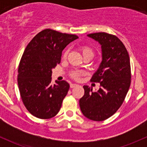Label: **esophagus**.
<instances>
[{"instance_id": "obj_1", "label": "esophagus", "mask_w": 147, "mask_h": 147, "mask_svg": "<svg viewBox=\"0 0 147 147\" xmlns=\"http://www.w3.org/2000/svg\"><path fill=\"white\" fill-rule=\"evenodd\" d=\"M78 86V84H70V88H74L75 87Z\"/></svg>"}]
</instances>
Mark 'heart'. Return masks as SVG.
I'll use <instances>...</instances> for the list:
<instances>
[{
    "label": "heart",
    "instance_id": "1",
    "mask_svg": "<svg viewBox=\"0 0 147 147\" xmlns=\"http://www.w3.org/2000/svg\"><path fill=\"white\" fill-rule=\"evenodd\" d=\"M80 50L81 53H82L83 57H85L87 55H92L93 57L94 55V50L90 46L87 45H82L80 46ZM68 54V50L66 49L64 52H63V58L65 59L67 57ZM85 75V72L84 70H80V69H75V70L71 71L69 73V77L72 78L74 80L78 81L80 80L81 77H82L83 75Z\"/></svg>",
    "mask_w": 147,
    "mask_h": 147
}]
</instances>
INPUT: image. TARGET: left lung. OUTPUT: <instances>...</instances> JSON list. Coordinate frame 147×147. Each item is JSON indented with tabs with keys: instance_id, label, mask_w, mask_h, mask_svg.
<instances>
[{
	"instance_id": "left-lung-1",
	"label": "left lung",
	"mask_w": 147,
	"mask_h": 147,
	"mask_svg": "<svg viewBox=\"0 0 147 147\" xmlns=\"http://www.w3.org/2000/svg\"><path fill=\"white\" fill-rule=\"evenodd\" d=\"M102 45V61L91 81L100 84L92 91L84 86V96L80 100L82 114L93 121H104L114 115L122 105L131 84V66L128 52L115 35L107 32L89 34Z\"/></svg>"
}]
</instances>
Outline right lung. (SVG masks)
I'll list each match as a JSON object with an SVG mask.
<instances>
[{
  "mask_svg": "<svg viewBox=\"0 0 147 147\" xmlns=\"http://www.w3.org/2000/svg\"><path fill=\"white\" fill-rule=\"evenodd\" d=\"M78 38L76 35L45 29L25 49L18 65V84L23 105L35 117L50 119L60 111L69 84L63 80L52 85V69L60 63L65 47Z\"/></svg>",
  "mask_w": 147,
  "mask_h": 147,
  "instance_id": "obj_1",
  "label": "right lung"
}]
</instances>
